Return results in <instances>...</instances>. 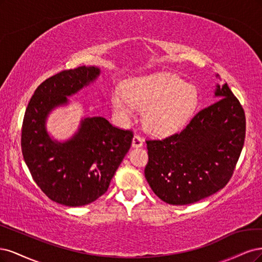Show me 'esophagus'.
Listing matches in <instances>:
<instances>
[{
  "label": "esophagus",
  "mask_w": 262,
  "mask_h": 262,
  "mask_svg": "<svg viewBox=\"0 0 262 262\" xmlns=\"http://www.w3.org/2000/svg\"><path fill=\"white\" fill-rule=\"evenodd\" d=\"M143 145V140L139 136H134L133 141H132V147L133 148H140Z\"/></svg>",
  "instance_id": "esophagus-1"
}]
</instances>
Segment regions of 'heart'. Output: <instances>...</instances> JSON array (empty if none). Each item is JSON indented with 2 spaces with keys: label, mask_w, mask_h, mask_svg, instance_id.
<instances>
[{
  "label": "heart",
  "mask_w": 262,
  "mask_h": 262,
  "mask_svg": "<svg viewBox=\"0 0 262 262\" xmlns=\"http://www.w3.org/2000/svg\"><path fill=\"white\" fill-rule=\"evenodd\" d=\"M196 88L172 74H156L128 80L125 91L115 88L111 103L116 115L127 121L136 108L145 111L143 125L155 135L182 128L197 105Z\"/></svg>",
  "instance_id": "b5f03b06"
}]
</instances>
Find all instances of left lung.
Returning a JSON list of instances; mask_svg holds the SVG:
<instances>
[{
	"label": "left lung",
	"mask_w": 262,
	"mask_h": 262,
	"mask_svg": "<svg viewBox=\"0 0 262 262\" xmlns=\"http://www.w3.org/2000/svg\"><path fill=\"white\" fill-rule=\"evenodd\" d=\"M214 98L181 133L147 141L145 177L166 204H193L222 189L231 179L244 146L246 120L227 83H216Z\"/></svg>",
	"instance_id": "1"
}]
</instances>
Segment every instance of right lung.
<instances>
[{"mask_svg":"<svg viewBox=\"0 0 262 262\" xmlns=\"http://www.w3.org/2000/svg\"><path fill=\"white\" fill-rule=\"evenodd\" d=\"M98 66L63 71L36 89L24 116L21 150L33 181L57 204L80 207L107 190L117 167L132 145L133 134L102 116H83L70 138L55 139L48 130V117L71 103L69 97L94 83Z\"/></svg>","mask_w":262,"mask_h":262,"instance_id":"right-lung-1","label":"right lung"}]
</instances>
